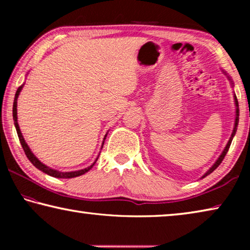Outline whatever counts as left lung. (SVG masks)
I'll use <instances>...</instances> for the list:
<instances>
[{"mask_svg":"<svg viewBox=\"0 0 250 250\" xmlns=\"http://www.w3.org/2000/svg\"><path fill=\"white\" fill-rule=\"evenodd\" d=\"M225 74V73H224ZM226 75V74H225ZM228 79L230 80V78L228 77ZM234 97H235V105H236V119H235V125H234V130H232V133H231V135H230V138H229V140H228V143L226 145V146H225V149H224V151L222 152V154L219 155V158L216 160V162H215L214 164H213V167H209V170L207 171L204 175L202 176V179L203 177H205V176H207L208 174H210L211 172L213 171H215L216 170V168L218 167V166L219 164L222 163V161L224 160V158H225V155H226V153L228 152V150H229V146H230V145H231V141H232V138H234V135L236 134V131H237V125H238V121H239V108H238V101H237V98H236V96L234 95Z\"/></svg>","mask_w":250,"mask_h":250,"instance_id":"8db88e82","label":"left lung"}]
</instances>
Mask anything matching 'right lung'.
<instances>
[{
  "label": "right lung",
  "mask_w": 250,
  "mask_h": 250,
  "mask_svg": "<svg viewBox=\"0 0 250 250\" xmlns=\"http://www.w3.org/2000/svg\"><path fill=\"white\" fill-rule=\"evenodd\" d=\"M22 88H23V84L21 87H19V89L16 90V94H15V98H14V103H13V120H14V125H15V128H16V132H18V135H19L20 142H21V145H22V147H23V150L25 152V154H26V156H27V159L31 161L33 166L39 168V170H41L42 172H44V173H46V174H48V175L53 176V177H57V179H71V177H76V176L83 175V174H84V173H87L92 167L95 166V163L97 162V160H98V158H99V154H98V156H97V159L94 161V163H92L91 166L84 167V168H83V170L68 171V172L58 171V170H55V168L49 167L46 166V164H44L43 162H41V161L33 154V152L31 151V149H29L27 143L25 142V140H24L22 132H21V130H20V125L18 124V109H16V108H18V98H19V95H20L21 90H22ZM105 137H107V134L104 135L103 145H101V149H103V146H104Z\"/></svg>",
  "instance_id": "add662e5"
}]
</instances>
